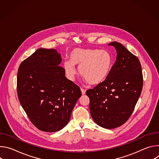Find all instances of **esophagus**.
Listing matches in <instances>:
<instances>
[{
    "label": "esophagus",
    "instance_id": "34e87169",
    "mask_svg": "<svg viewBox=\"0 0 159 159\" xmlns=\"http://www.w3.org/2000/svg\"><path fill=\"white\" fill-rule=\"evenodd\" d=\"M80 90H81V92H82V94L84 95V94H85V91L86 90L84 89H82V88H81L80 89Z\"/></svg>",
    "mask_w": 159,
    "mask_h": 159
}]
</instances>
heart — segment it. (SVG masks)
Wrapping results in <instances>:
<instances>
[{"mask_svg": "<svg viewBox=\"0 0 159 159\" xmlns=\"http://www.w3.org/2000/svg\"><path fill=\"white\" fill-rule=\"evenodd\" d=\"M69 58L70 60H65L63 65L68 78L74 79L77 73L75 66H77L80 75L91 85L104 82L113 66L112 57L106 50L76 48L70 52Z\"/></svg>", "mask_w": 159, "mask_h": 159, "instance_id": "b5f03b06", "label": "heart"}]
</instances>
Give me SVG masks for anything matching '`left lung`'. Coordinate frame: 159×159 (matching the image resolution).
Instances as JSON below:
<instances>
[{
	"mask_svg": "<svg viewBox=\"0 0 159 159\" xmlns=\"http://www.w3.org/2000/svg\"><path fill=\"white\" fill-rule=\"evenodd\" d=\"M117 51L116 60L108 77L86 91L94 121L106 129L119 127L131 116L143 87V74L139 59L123 44H109Z\"/></svg>",
	"mask_w": 159,
	"mask_h": 159,
	"instance_id": "8db88e82",
	"label": "left lung"
}]
</instances>
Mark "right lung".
Here are the masks:
<instances>
[{"label": "right lung", "instance_id": "obj_1", "mask_svg": "<svg viewBox=\"0 0 159 159\" xmlns=\"http://www.w3.org/2000/svg\"><path fill=\"white\" fill-rule=\"evenodd\" d=\"M55 49L39 48L20 64L17 75L19 101L39 130L55 132L69 123L82 93L65 77Z\"/></svg>", "mask_w": 159, "mask_h": 159}]
</instances>
